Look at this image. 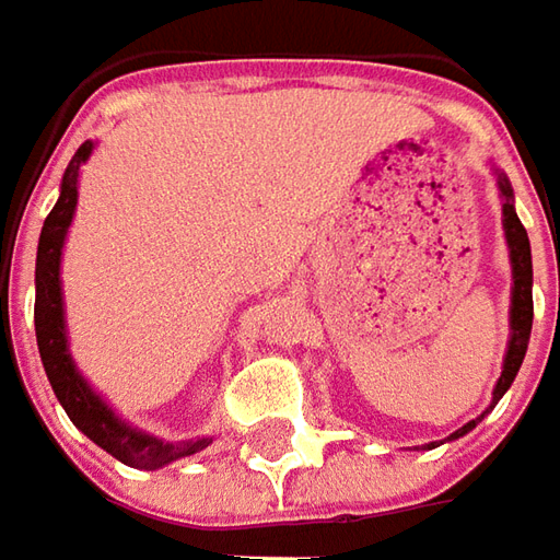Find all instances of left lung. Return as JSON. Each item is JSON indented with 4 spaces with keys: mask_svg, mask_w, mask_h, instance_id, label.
Returning a JSON list of instances; mask_svg holds the SVG:
<instances>
[{
    "mask_svg": "<svg viewBox=\"0 0 560 560\" xmlns=\"http://www.w3.org/2000/svg\"><path fill=\"white\" fill-rule=\"evenodd\" d=\"M495 174V186H499V199H502V230H505V243H508V258H511V308H508V324H511V334H508V349L505 361H502V376L492 389V401L486 408L480 418L467 420L462 430H455L448 442L462 440L464 433H470L480 420L499 405V398L505 396L514 383V376L524 364V355H527L529 346V330H533V255H529V236L517 211H514V189H511V180L499 167H492ZM423 448H436V442L423 445Z\"/></svg>",
    "mask_w": 560,
    "mask_h": 560,
    "instance_id": "8db88e82",
    "label": "left lung"
}]
</instances>
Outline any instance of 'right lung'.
Returning <instances> with one entry per match:
<instances>
[{
  "instance_id": "1",
  "label": "right lung",
  "mask_w": 560,
  "mask_h": 560,
  "mask_svg": "<svg viewBox=\"0 0 560 560\" xmlns=\"http://www.w3.org/2000/svg\"><path fill=\"white\" fill-rule=\"evenodd\" d=\"M96 142L86 140L74 152V159L65 167L58 202L49 211L39 246H36V305H33V324H36V346L46 376L52 383L55 398L68 411V418L83 436L105 448L112 458H118L127 467L140 470H159L164 464L196 455L211 445L208 436L202 440L171 442L145 433L140 427H130L118 411L98 396L93 383L80 374L74 355H71V339H68V317H65V292H61V255L65 240L74 224L77 211V186H80V167L90 162Z\"/></svg>"
}]
</instances>
